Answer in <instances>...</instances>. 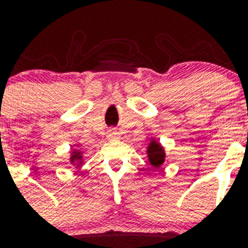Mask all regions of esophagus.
Returning a JSON list of instances; mask_svg holds the SVG:
<instances>
[{
    "mask_svg": "<svg viewBox=\"0 0 248 248\" xmlns=\"http://www.w3.org/2000/svg\"><path fill=\"white\" fill-rule=\"evenodd\" d=\"M108 136L109 138H117V136H118V132H117L116 130H109Z\"/></svg>",
    "mask_w": 248,
    "mask_h": 248,
    "instance_id": "obj_1",
    "label": "esophagus"
}]
</instances>
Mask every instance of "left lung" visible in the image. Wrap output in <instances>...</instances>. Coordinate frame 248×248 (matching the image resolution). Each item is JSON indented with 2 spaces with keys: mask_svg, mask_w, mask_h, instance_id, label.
Listing matches in <instances>:
<instances>
[{
  "mask_svg": "<svg viewBox=\"0 0 248 248\" xmlns=\"http://www.w3.org/2000/svg\"><path fill=\"white\" fill-rule=\"evenodd\" d=\"M148 159L152 166H155V169H158L159 166L165 162V151L161 147L158 141H151L149 147H148Z\"/></svg>",
  "mask_w": 248,
  "mask_h": 248,
  "instance_id": "obj_1",
  "label": "left lung"
}]
</instances>
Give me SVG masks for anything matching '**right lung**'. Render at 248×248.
Masks as SVG:
<instances>
[{
    "mask_svg": "<svg viewBox=\"0 0 248 248\" xmlns=\"http://www.w3.org/2000/svg\"><path fill=\"white\" fill-rule=\"evenodd\" d=\"M77 161H78V162H81V161H82V153H81V152H78V151L73 152V153H72V157H71V162L72 163L77 162Z\"/></svg>",
    "mask_w": 248,
    "mask_h": 248,
    "instance_id": "add662e5",
    "label": "right lung"
}]
</instances>
